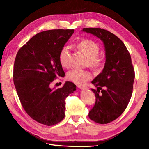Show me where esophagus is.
Segmentation results:
<instances>
[{
    "label": "esophagus",
    "instance_id": "esophagus-1",
    "mask_svg": "<svg viewBox=\"0 0 149 149\" xmlns=\"http://www.w3.org/2000/svg\"><path fill=\"white\" fill-rule=\"evenodd\" d=\"M77 87H78L79 88L81 89H87V87L85 86V85H77Z\"/></svg>",
    "mask_w": 149,
    "mask_h": 149
}]
</instances>
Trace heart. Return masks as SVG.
Wrapping results in <instances>:
<instances>
[{
	"mask_svg": "<svg viewBox=\"0 0 149 149\" xmlns=\"http://www.w3.org/2000/svg\"><path fill=\"white\" fill-rule=\"evenodd\" d=\"M77 47L81 50L87 58L89 65L93 68H99L102 64V60L98 57L100 47L96 42L91 40L85 39L81 40L77 44ZM59 60L61 65L65 68H68L70 64V47L65 46L61 49L59 54ZM92 74L88 70L73 68L67 73V79L78 84H82L90 80Z\"/></svg>",
	"mask_w": 149,
	"mask_h": 149,
	"instance_id": "1",
	"label": "heart"
}]
</instances>
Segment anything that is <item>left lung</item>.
<instances>
[{
  "mask_svg": "<svg viewBox=\"0 0 149 149\" xmlns=\"http://www.w3.org/2000/svg\"><path fill=\"white\" fill-rule=\"evenodd\" d=\"M82 31L98 37L105 47L102 71L91 81L96 89L95 102L89 117L95 123H109L123 113L131 99L135 73L131 56L122 40L102 28H86Z\"/></svg>",
  "mask_w": 149,
  "mask_h": 149,
  "instance_id": "left-lung-1",
  "label": "left lung"
}]
</instances>
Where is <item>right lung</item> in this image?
I'll list each match as a JSON object with an SVG mask.
<instances>
[{"label":"right lung","instance_id":"add662e5","mask_svg":"<svg viewBox=\"0 0 149 149\" xmlns=\"http://www.w3.org/2000/svg\"><path fill=\"white\" fill-rule=\"evenodd\" d=\"M74 30H50L36 34L18 51L14 62L13 82L26 113L45 125H54L64 118L65 99L76 90L66 81L52 89L58 77H64L59 54Z\"/></svg>","mask_w":149,"mask_h":149}]
</instances>
